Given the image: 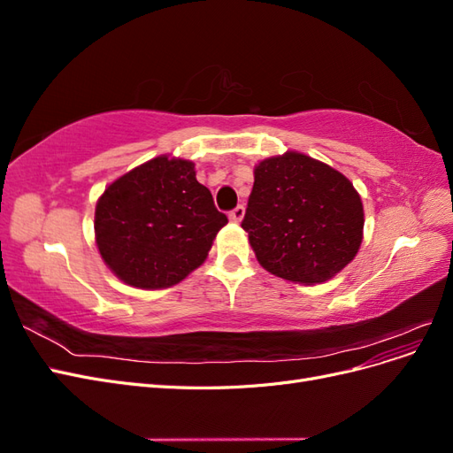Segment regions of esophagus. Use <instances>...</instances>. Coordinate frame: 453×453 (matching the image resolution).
Instances as JSON below:
<instances>
[{"mask_svg":"<svg viewBox=\"0 0 453 453\" xmlns=\"http://www.w3.org/2000/svg\"><path fill=\"white\" fill-rule=\"evenodd\" d=\"M243 215H245V208H243V205H236V208L230 211V215H228V217H230V221L240 223L242 219H243Z\"/></svg>","mask_w":453,"mask_h":453,"instance_id":"34e87169","label":"esophagus"}]
</instances>
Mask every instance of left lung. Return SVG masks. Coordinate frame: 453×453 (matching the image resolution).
Returning a JSON list of instances; mask_svg holds the SVG:
<instances>
[{
    "mask_svg": "<svg viewBox=\"0 0 453 453\" xmlns=\"http://www.w3.org/2000/svg\"><path fill=\"white\" fill-rule=\"evenodd\" d=\"M363 202L346 175L289 150L255 166L242 228L265 270L293 283H323L363 242Z\"/></svg>",
    "mask_w": 453,
    "mask_h": 453,
    "instance_id": "obj_1",
    "label": "left lung"
}]
</instances>
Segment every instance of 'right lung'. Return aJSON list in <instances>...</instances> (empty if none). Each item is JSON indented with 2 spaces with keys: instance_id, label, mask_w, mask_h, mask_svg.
I'll use <instances>...</instances> for the list:
<instances>
[{
  "instance_id": "obj_1",
  "label": "right lung",
  "mask_w": 453,
  "mask_h": 453,
  "mask_svg": "<svg viewBox=\"0 0 453 453\" xmlns=\"http://www.w3.org/2000/svg\"><path fill=\"white\" fill-rule=\"evenodd\" d=\"M228 223L195 164L166 155L109 185L96 203L94 230L104 263L140 289H164L196 270Z\"/></svg>"
}]
</instances>
